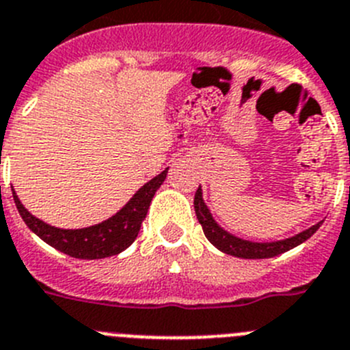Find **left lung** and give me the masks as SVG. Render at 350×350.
<instances>
[{"mask_svg": "<svg viewBox=\"0 0 350 350\" xmlns=\"http://www.w3.org/2000/svg\"><path fill=\"white\" fill-rule=\"evenodd\" d=\"M193 207L198 223L202 225V230L204 234H206L207 241H209L214 247H218L219 251H223V253L232 254V256L237 258H244V260H261V258H273L277 256V254L286 253V251L297 247L301 242H305L307 239L312 237L317 232V228L323 225V221H319L316 223V225L310 226V228L300 232V234L293 235V237L288 239H282V241L253 242L245 241V239L241 237H235L234 234L226 232L225 228H221V226L216 223V219H214L213 214H211L209 207L204 202L202 188L200 187H198L197 193H195Z\"/></svg>", "mask_w": 350, "mask_h": 350, "instance_id": "obj_1", "label": "left lung"}]
</instances>
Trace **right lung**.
Here are the masks:
<instances>
[{"label":"right lung","instance_id":"add662e5","mask_svg":"<svg viewBox=\"0 0 350 350\" xmlns=\"http://www.w3.org/2000/svg\"><path fill=\"white\" fill-rule=\"evenodd\" d=\"M167 171L169 167L153 179H150L146 185H143L118 213L113 214L111 218L97 223V225L77 230L57 228V226H52L42 219H38L22 206L14 188H12V191H14L15 206H17L18 214L22 216L24 223L43 242L73 258L100 260V258L115 256V254L122 253L136 241L141 230V223L146 218L150 204H152L153 195L159 190L160 185L165 181Z\"/></svg>","mask_w":350,"mask_h":350}]
</instances>
